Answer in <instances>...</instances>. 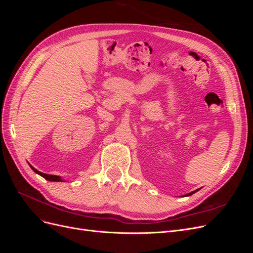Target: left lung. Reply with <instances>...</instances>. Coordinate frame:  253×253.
I'll return each instance as SVG.
<instances>
[{
    "label": "left lung",
    "mask_w": 253,
    "mask_h": 253,
    "mask_svg": "<svg viewBox=\"0 0 253 253\" xmlns=\"http://www.w3.org/2000/svg\"><path fill=\"white\" fill-rule=\"evenodd\" d=\"M196 192V191H193V192H191V193H189V194H187V196H189V195H192L193 193H195Z\"/></svg>",
    "instance_id": "obj_1"
}]
</instances>
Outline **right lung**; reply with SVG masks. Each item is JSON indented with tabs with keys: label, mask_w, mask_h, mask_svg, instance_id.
I'll list each match as a JSON object with an SVG mask.
<instances>
[{
	"label": "right lung",
	"mask_w": 253,
	"mask_h": 253,
	"mask_svg": "<svg viewBox=\"0 0 253 253\" xmlns=\"http://www.w3.org/2000/svg\"><path fill=\"white\" fill-rule=\"evenodd\" d=\"M32 167V166H30ZM32 169L37 173V174H39V175H41L42 177H44L45 179H47V180H50V181H62V179H61V177L60 176H57V175H49V174H45V173H42V172H40V171H38V170H36L34 167H32Z\"/></svg>",
	"instance_id": "add662e5"
}]
</instances>
